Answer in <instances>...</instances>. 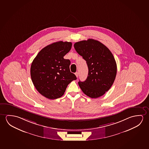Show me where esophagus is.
Returning <instances> with one entry per match:
<instances>
[{"label": "esophagus", "instance_id": "esophagus-1", "mask_svg": "<svg viewBox=\"0 0 149 149\" xmlns=\"http://www.w3.org/2000/svg\"><path fill=\"white\" fill-rule=\"evenodd\" d=\"M75 74L76 76L77 77H78V75H79V74H78V72H76Z\"/></svg>", "mask_w": 149, "mask_h": 149}]
</instances>
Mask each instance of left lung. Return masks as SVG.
<instances>
[{
  "label": "left lung",
  "instance_id": "left-lung-1",
  "mask_svg": "<svg viewBox=\"0 0 149 149\" xmlns=\"http://www.w3.org/2000/svg\"><path fill=\"white\" fill-rule=\"evenodd\" d=\"M74 46L86 61L89 71L86 80L78 82L80 89L90 97L102 96L112 86L117 74V64L112 53L93 39L76 42Z\"/></svg>",
  "mask_w": 149,
  "mask_h": 149
}]
</instances>
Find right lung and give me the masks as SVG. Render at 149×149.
<instances>
[{
	"instance_id": "right-lung-1",
	"label": "right lung",
	"mask_w": 149,
	"mask_h": 149,
	"mask_svg": "<svg viewBox=\"0 0 149 149\" xmlns=\"http://www.w3.org/2000/svg\"><path fill=\"white\" fill-rule=\"evenodd\" d=\"M72 43L59 41L48 45L39 52L31 65L30 75L37 91L50 100L59 98L66 87L77 78L70 70L71 62L64 57Z\"/></svg>"
}]
</instances>
